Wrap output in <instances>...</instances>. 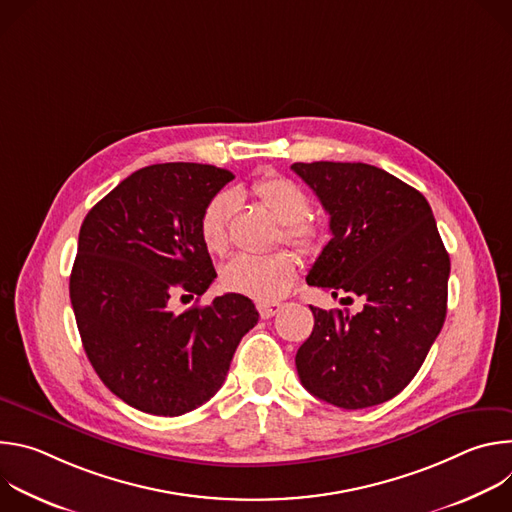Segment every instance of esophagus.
Segmentation results:
<instances>
[{
    "label": "esophagus",
    "instance_id": "1",
    "mask_svg": "<svg viewBox=\"0 0 512 512\" xmlns=\"http://www.w3.org/2000/svg\"><path fill=\"white\" fill-rule=\"evenodd\" d=\"M257 310H259V314H261V318L263 320H267V318H271V316H275L279 310H281V304H257Z\"/></svg>",
    "mask_w": 512,
    "mask_h": 512
}]
</instances>
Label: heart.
Masks as SVG:
<instances>
[{
	"label": "heart",
	"mask_w": 512,
	"mask_h": 512,
	"mask_svg": "<svg viewBox=\"0 0 512 512\" xmlns=\"http://www.w3.org/2000/svg\"><path fill=\"white\" fill-rule=\"evenodd\" d=\"M257 200L283 225L281 239L302 253H312L322 245V231L308 221L310 196L294 180L267 176L253 184ZM237 206L231 190L218 192L200 214V239L210 255H225L229 249V223ZM298 277L296 261L289 253L269 257L237 255L221 271V281L235 294L269 304L281 300Z\"/></svg>",
	"instance_id": "b5f03b06"
}]
</instances>
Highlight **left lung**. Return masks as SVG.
I'll return each mask as SVG.
<instances>
[{"mask_svg":"<svg viewBox=\"0 0 512 512\" xmlns=\"http://www.w3.org/2000/svg\"><path fill=\"white\" fill-rule=\"evenodd\" d=\"M291 170L330 214L332 239L308 285L364 298L358 314L310 306L300 381L342 409L385 403L417 375L446 320L450 255L433 212L419 190L377 166L298 162Z\"/></svg>","mask_w":512,"mask_h":512,"instance_id":"obj_1","label":"left lung"}]
</instances>
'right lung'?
<instances>
[{"label":"right lung","mask_w":512,"mask_h":512,"mask_svg":"<svg viewBox=\"0 0 512 512\" xmlns=\"http://www.w3.org/2000/svg\"><path fill=\"white\" fill-rule=\"evenodd\" d=\"M208 164L141 168L85 216L70 273V302L99 379L127 405L176 417L206 403L229 373L255 304L225 294L184 312L216 277L200 214L233 180Z\"/></svg>","instance_id":"1"}]
</instances>
